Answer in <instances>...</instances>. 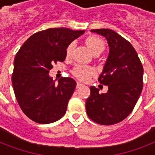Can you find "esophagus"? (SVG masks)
I'll list each match as a JSON object with an SVG mask.
<instances>
[{"label":"esophagus","mask_w":155,"mask_h":155,"mask_svg":"<svg viewBox=\"0 0 155 155\" xmlns=\"http://www.w3.org/2000/svg\"><path fill=\"white\" fill-rule=\"evenodd\" d=\"M82 86H84V84H81V83H80V82H77V84H76V87H77V88H79V87H82Z\"/></svg>","instance_id":"esophagus-1"}]
</instances>
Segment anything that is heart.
Listing matches in <instances>:
<instances>
[{"label":"heart","instance_id":"obj_1","mask_svg":"<svg viewBox=\"0 0 155 155\" xmlns=\"http://www.w3.org/2000/svg\"><path fill=\"white\" fill-rule=\"evenodd\" d=\"M85 42L93 54H101L104 50V42L100 38L96 37V36H89L86 38ZM73 49H74V42H71L66 49L67 58L71 57ZM72 74L77 79L84 81V80H88L91 76L94 75L95 69L89 66L77 65L72 70Z\"/></svg>","mask_w":155,"mask_h":155}]
</instances>
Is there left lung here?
Segmentation results:
<instances>
[{"mask_svg": "<svg viewBox=\"0 0 155 155\" xmlns=\"http://www.w3.org/2000/svg\"><path fill=\"white\" fill-rule=\"evenodd\" d=\"M105 38L109 54L98 81L108 87L106 93L91 86L86 101L87 116L96 123L111 125L132 112L143 87V67L129 41L109 29L91 30Z\"/></svg>", "mask_w": 155, "mask_h": 155, "instance_id": "left-lung-1", "label": "left lung"}]
</instances>
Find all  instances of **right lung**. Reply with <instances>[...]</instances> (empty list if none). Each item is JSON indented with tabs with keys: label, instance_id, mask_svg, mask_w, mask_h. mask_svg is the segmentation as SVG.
Instances as JSON below:
<instances>
[{
	"label": "right lung",
	"instance_id": "add662e5",
	"mask_svg": "<svg viewBox=\"0 0 155 155\" xmlns=\"http://www.w3.org/2000/svg\"><path fill=\"white\" fill-rule=\"evenodd\" d=\"M84 30L51 28L31 35L16 54L12 84L16 99L28 117L49 124L63 117L76 82L62 77L58 84L49 76L54 63L63 62L66 49Z\"/></svg>",
	"mask_w": 155,
	"mask_h": 155
}]
</instances>
